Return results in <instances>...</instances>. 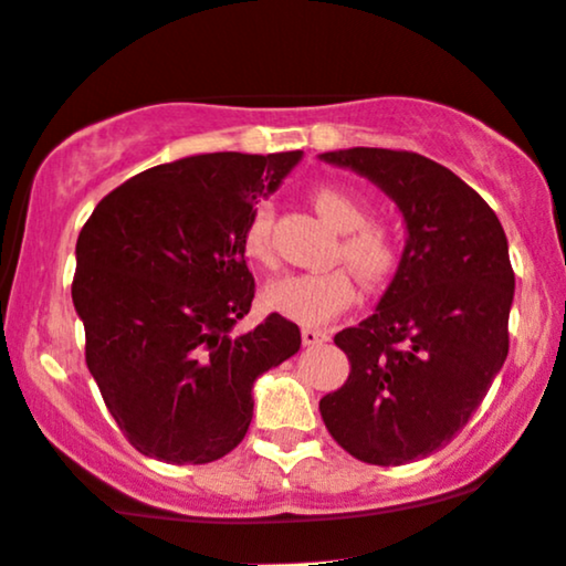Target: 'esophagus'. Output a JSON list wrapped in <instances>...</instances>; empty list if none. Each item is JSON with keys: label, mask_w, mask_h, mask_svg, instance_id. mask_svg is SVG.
<instances>
[{"label": "esophagus", "mask_w": 566, "mask_h": 566, "mask_svg": "<svg viewBox=\"0 0 566 566\" xmlns=\"http://www.w3.org/2000/svg\"><path fill=\"white\" fill-rule=\"evenodd\" d=\"M301 338L306 346H319V344H325V340H331V333L316 331V327H303Z\"/></svg>", "instance_id": "esophagus-1"}]
</instances>
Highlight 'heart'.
<instances>
[{
  "instance_id": "1",
  "label": "heart",
  "mask_w": 566,
  "mask_h": 566,
  "mask_svg": "<svg viewBox=\"0 0 566 566\" xmlns=\"http://www.w3.org/2000/svg\"><path fill=\"white\" fill-rule=\"evenodd\" d=\"M312 203L335 231H340V244L335 254L346 260L365 284H381L392 276L400 263V244L384 222L368 220V203L363 198L335 185H316ZM271 231V203H258L241 233V250L252 263H273ZM263 301L271 312L301 325H322L357 301V282L349 269L287 273L265 287Z\"/></svg>"
}]
</instances>
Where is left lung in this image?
I'll use <instances>...</instances> for the list:
<instances>
[{"mask_svg":"<svg viewBox=\"0 0 566 566\" xmlns=\"http://www.w3.org/2000/svg\"><path fill=\"white\" fill-rule=\"evenodd\" d=\"M400 207L408 239L376 314L335 335L344 387L319 400L335 443L368 464L443 449L486 397L507 357L513 265L500 220L454 171L419 153H325Z\"/></svg>","mask_w":566,"mask_h":566,"instance_id":"1","label":"left lung"}]
</instances>
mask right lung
<instances>
[{
	"instance_id": "add662e5",
	"label": "right lung",
	"mask_w": 566,
	"mask_h": 566,
	"mask_svg": "<svg viewBox=\"0 0 566 566\" xmlns=\"http://www.w3.org/2000/svg\"><path fill=\"white\" fill-rule=\"evenodd\" d=\"M301 150L209 153L153 166L98 201L77 235L72 301L85 363L139 454L207 464L244 440L252 384L301 349L269 314L250 333L254 279L241 233Z\"/></svg>"
}]
</instances>
